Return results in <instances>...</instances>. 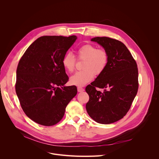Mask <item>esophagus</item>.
<instances>
[{"label":"esophagus","mask_w":159,"mask_h":159,"mask_svg":"<svg viewBox=\"0 0 159 159\" xmlns=\"http://www.w3.org/2000/svg\"><path fill=\"white\" fill-rule=\"evenodd\" d=\"M77 90H78L79 93H81V92L84 91V89L82 88V87H77Z\"/></svg>","instance_id":"esophagus-1"}]
</instances>
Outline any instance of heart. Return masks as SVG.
<instances>
[{
	"label": "heart",
	"mask_w": 159,
	"mask_h": 159,
	"mask_svg": "<svg viewBox=\"0 0 159 159\" xmlns=\"http://www.w3.org/2000/svg\"><path fill=\"white\" fill-rule=\"evenodd\" d=\"M109 53L104 48H98L91 44H87L77 51V59L84 60L82 69L70 78V83L77 86H83L91 81L94 76L101 75L109 63ZM76 58L72 53H66L62 59L64 69L72 73L75 67Z\"/></svg>",
	"instance_id": "b5f03b06"
}]
</instances>
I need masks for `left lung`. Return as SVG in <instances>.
I'll return each mask as SVG.
<instances>
[{"label":"left lung","instance_id":"obj_1","mask_svg":"<svg viewBox=\"0 0 159 159\" xmlns=\"http://www.w3.org/2000/svg\"><path fill=\"white\" fill-rule=\"evenodd\" d=\"M91 41L103 47L109 58L104 72L85 87L89 96L86 110L95 121L110 124L126 115L137 94V64L121 41L109 37H96ZM96 87L103 90L98 91Z\"/></svg>","mask_w":159,"mask_h":159}]
</instances>
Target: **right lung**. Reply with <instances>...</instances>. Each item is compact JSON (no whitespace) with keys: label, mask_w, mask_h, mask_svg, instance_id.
<instances>
[{"label":"right lung","mask_w":159,"mask_h":159,"mask_svg":"<svg viewBox=\"0 0 159 159\" xmlns=\"http://www.w3.org/2000/svg\"><path fill=\"white\" fill-rule=\"evenodd\" d=\"M76 36H43L20 58L16 71V92L26 116L38 124L53 126L63 117L67 104L77 93L62 65Z\"/></svg>","instance_id":"obj_1"}]
</instances>
